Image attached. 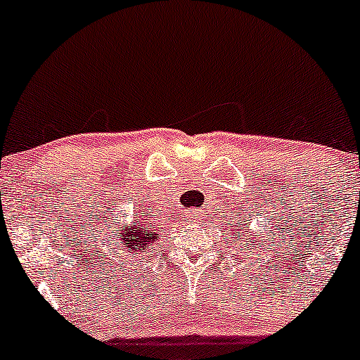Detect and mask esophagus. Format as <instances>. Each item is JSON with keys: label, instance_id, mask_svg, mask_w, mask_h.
Returning a JSON list of instances; mask_svg holds the SVG:
<instances>
[{"label": "esophagus", "instance_id": "34e87169", "mask_svg": "<svg viewBox=\"0 0 360 360\" xmlns=\"http://www.w3.org/2000/svg\"><path fill=\"white\" fill-rule=\"evenodd\" d=\"M191 219H197V216L195 214H191Z\"/></svg>", "mask_w": 360, "mask_h": 360}]
</instances>
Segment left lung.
<instances>
[{
	"label": "left lung",
	"instance_id": "left-lung-1",
	"mask_svg": "<svg viewBox=\"0 0 360 360\" xmlns=\"http://www.w3.org/2000/svg\"><path fill=\"white\" fill-rule=\"evenodd\" d=\"M231 233H235V231H231ZM237 233H240V230H237Z\"/></svg>",
	"mask_w": 360,
	"mask_h": 360
}]
</instances>
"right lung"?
<instances>
[{"instance_id": "1", "label": "right lung", "mask_w": 360, "mask_h": 360, "mask_svg": "<svg viewBox=\"0 0 360 360\" xmlns=\"http://www.w3.org/2000/svg\"><path fill=\"white\" fill-rule=\"evenodd\" d=\"M144 218V216H142ZM115 237L120 240V247L132 252H144L153 245L154 240H158V231L154 230L153 223L142 221V219H134L132 225L123 221L115 230Z\"/></svg>"}]
</instances>
